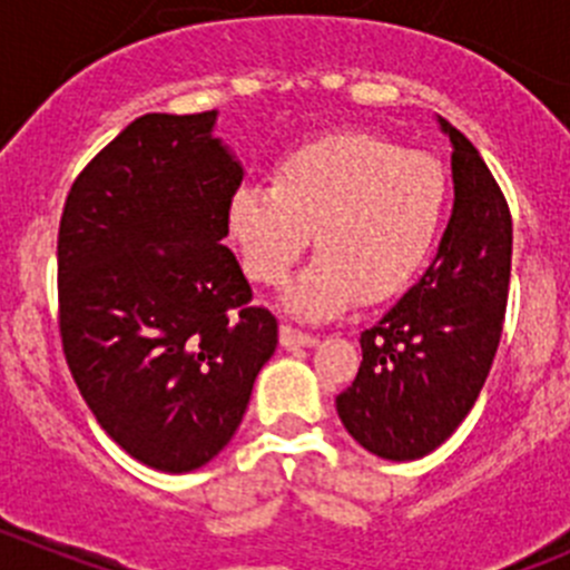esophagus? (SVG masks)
<instances>
[{"label": "esophagus", "instance_id": "esophagus-1", "mask_svg": "<svg viewBox=\"0 0 570 570\" xmlns=\"http://www.w3.org/2000/svg\"><path fill=\"white\" fill-rule=\"evenodd\" d=\"M317 342V336L295 328V325H281V345L284 347H308Z\"/></svg>", "mask_w": 570, "mask_h": 570}]
</instances>
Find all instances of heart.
I'll use <instances>...</instances> for the list:
<instances>
[{
  "mask_svg": "<svg viewBox=\"0 0 570 570\" xmlns=\"http://www.w3.org/2000/svg\"><path fill=\"white\" fill-rule=\"evenodd\" d=\"M449 175L429 153L367 130H334L275 161L273 184H242L228 234L256 284L275 286L308 247L320 253L286 289L289 312L325 320L379 303L414 278L438 242Z\"/></svg>",
  "mask_w": 570,
  "mask_h": 570,
  "instance_id": "1",
  "label": "heart"
}]
</instances>
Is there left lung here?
<instances>
[{"mask_svg":"<svg viewBox=\"0 0 570 570\" xmlns=\"http://www.w3.org/2000/svg\"><path fill=\"white\" fill-rule=\"evenodd\" d=\"M449 132L454 212L423 278L362 331V364L336 412L381 460H420L460 429L476 403L504 331L512 217L476 147Z\"/></svg>","mask_w":570,"mask_h":570,"instance_id":"8db88e82","label":"left lung"}]
</instances>
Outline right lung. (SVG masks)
Instances as JSON below:
<instances>
[{
	"mask_svg": "<svg viewBox=\"0 0 570 570\" xmlns=\"http://www.w3.org/2000/svg\"><path fill=\"white\" fill-rule=\"evenodd\" d=\"M217 110L147 114L86 164L58 230L63 356L97 423L164 473L206 465L245 417L278 320L228 236L242 167Z\"/></svg>",
	"mask_w": 570,
	"mask_h": 570,
	"instance_id": "1",
	"label": "right lung"
}]
</instances>
